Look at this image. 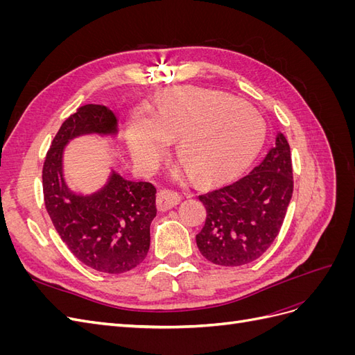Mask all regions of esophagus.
I'll return each mask as SVG.
<instances>
[{"label":"esophagus","instance_id":"1","mask_svg":"<svg viewBox=\"0 0 355 355\" xmlns=\"http://www.w3.org/2000/svg\"><path fill=\"white\" fill-rule=\"evenodd\" d=\"M180 202V196L178 192L163 189L157 194V209L158 211H167L170 209L176 207Z\"/></svg>","mask_w":355,"mask_h":355}]
</instances>
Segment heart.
Listing matches in <instances>:
<instances>
[{
    "label": "heart",
    "instance_id": "1",
    "mask_svg": "<svg viewBox=\"0 0 355 355\" xmlns=\"http://www.w3.org/2000/svg\"><path fill=\"white\" fill-rule=\"evenodd\" d=\"M265 137V121L253 108L210 90L170 94L154 115L136 112L127 130L128 149L142 170L153 171L170 139H176L178 175L191 171L202 184L241 173L261 153Z\"/></svg>",
    "mask_w": 355,
    "mask_h": 355
}]
</instances>
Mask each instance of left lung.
<instances>
[{
	"mask_svg": "<svg viewBox=\"0 0 355 355\" xmlns=\"http://www.w3.org/2000/svg\"><path fill=\"white\" fill-rule=\"evenodd\" d=\"M292 194L290 146L278 133L274 148L249 175L198 197L207 210L196 237L198 250L222 266L256 261L280 232Z\"/></svg>",
	"mask_w": 355,
	"mask_h": 355,
	"instance_id": "8db88e82",
	"label": "left lung"
}]
</instances>
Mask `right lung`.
Listing matches in <instances>:
<instances>
[{
	"instance_id": "obj_1",
	"label": "right lung",
	"mask_w": 355,
	"mask_h": 355,
	"mask_svg": "<svg viewBox=\"0 0 355 355\" xmlns=\"http://www.w3.org/2000/svg\"><path fill=\"white\" fill-rule=\"evenodd\" d=\"M85 135L116 136L115 114L103 105L89 103L63 121L42 167L46 209L62 241L80 262L99 272L123 274L148 254L157 191L149 182L127 180L115 170L92 194L72 191L63 178V151L72 139Z\"/></svg>"
}]
</instances>
